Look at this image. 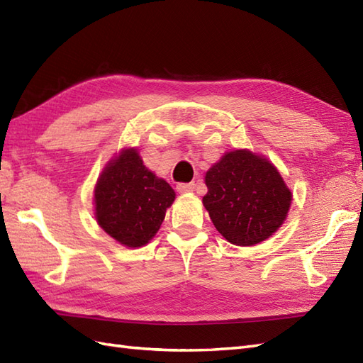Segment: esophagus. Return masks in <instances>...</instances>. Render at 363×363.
Wrapping results in <instances>:
<instances>
[{
	"mask_svg": "<svg viewBox=\"0 0 363 363\" xmlns=\"http://www.w3.org/2000/svg\"><path fill=\"white\" fill-rule=\"evenodd\" d=\"M195 189V183H179L177 184V191L180 194H184V192H192Z\"/></svg>",
	"mask_w": 363,
	"mask_h": 363,
	"instance_id": "1",
	"label": "esophagus"
}]
</instances>
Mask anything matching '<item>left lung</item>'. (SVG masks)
I'll use <instances>...</instances> for the list:
<instances>
[{"label":"left lung","mask_w":363,"mask_h":363,"mask_svg":"<svg viewBox=\"0 0 363 363\" xmlns=\"http://www.w3.org/2000/svg\"><path fill=\"white\" fill-rule=\"evenodd\" d=\"M203 204L230 244L251 247L276 233L288 216L292 194L280 172L248 150L228 151L206 172Z\"/></svg>","instance_id":"8db88e82"}]
</instances>
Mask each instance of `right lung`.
<instances>
[{
    "label": "right lung",
    "mask_w": 363,
    "mask_h": 363,
    "mask_svg": "<svg viewBox=\"0 0 363 363\" xmlns=\"http://www.w3.org/2000/svg\"><path fill=\"white\" fill-rule=\"evenodd\" d=\"M94 200L98 225L119 244L136 248L155 238L175 192L145 168L136 148H125L106 164Z\"/></svg>",
    "instance_id": "obj_1"
}]
</instances>
